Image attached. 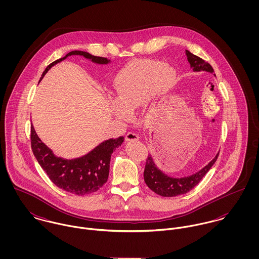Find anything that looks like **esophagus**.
Here are the masks:
<instances>
[{
	"label": "esophagus",
	"mask_w": 259,
	"mask_h": 259,
	"mask_svg": "<svg viewBox=\"0 0 259 259\" xmlns=\"http://www.w3.org/2000/svg\"><path fill=\"white\" fill-rule=\"evenodd\" d=\"M125 140H126L127 142H134V141H139L140 138H139V136H138L137 134H135V133H128V134L125 136Z\"/></svg>",
	"instance_id": "34e87169"
}]
</instances>
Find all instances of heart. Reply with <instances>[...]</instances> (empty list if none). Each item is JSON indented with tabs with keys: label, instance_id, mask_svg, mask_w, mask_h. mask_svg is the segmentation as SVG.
Instances as JSON below:
<instances>
[{
	"label": "heart",
	"instance_id": "1",
	"mask_svg": "<svg viewBox=\"0 0 259 259\" xmlns=\"http://www.w3.org/2000/svg\"><path fill=\"white\" fill-rule=\"evenodd\" d=\"M176 81L175 70L154 60L134 61L120 69L112 79V111L120 119L144 103H153L164 96Z\"/></svg>",
	"mask_w": 259,
	"mask_h": 259
}]
</instances>
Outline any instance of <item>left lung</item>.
Listing matches in <instances>:
<instances>
[{
  "label": "left lung",
  "instance_id": "left-lung-1",
  "mask_svg": "<svg viewBox=\"0 0 259 259\" xmlns=\"http://www.w3.org/2000/svg\"><path fill=\"white\" fill-rule=\"evenodd\" d=\"M185 55L187 57V61L190 65V68L193 70V72H207L215 75L213 73L212 67L208 63H206L199 57L191 54L187 50H185ZM218 156H219V153L214 156V158L208 164H206L200 170H198L197 172L191 176L183 177V178H174V177L167 176L161 169H159L155 164L152 155L148 154L145 171H144L145 182L152 191H154L155 193L161 196L172 197V196L185 194L189 190H191L202 180V178L207 174V171L211 168V166L217 161Z\"/></svg>",
  "mask_w": 259,
  "mask_h": 259
}]
</instances>
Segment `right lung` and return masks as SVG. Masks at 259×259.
Here are the masks:
<instances>
[{
    "instance_id": "obj_1",
    "label": "right lung",
    "mask_w": 259,
    "mask_h": 259,
    "mask_svg": "<svg viewBox=\"0 0 259 259\" xmlns=\"http://www.w3.org/2000/svg\"><path fill=\"white\" fill-rule=\"evenodd\" d=\"M70 56H81L98 65H108L111 63V60L107 58L96 57L82 51H73L64 58L50 64L44 71L39 81L52 67ZM123 140V137L110 139L80 157L67 159L55 155L53 150L48 148L37 137L34 125L32 124L31 126L32 150L37 162L55 185L76 195L96 192L107 183L111 153L115 148L121 146Z\"/></svg>"
}]
</instances>
